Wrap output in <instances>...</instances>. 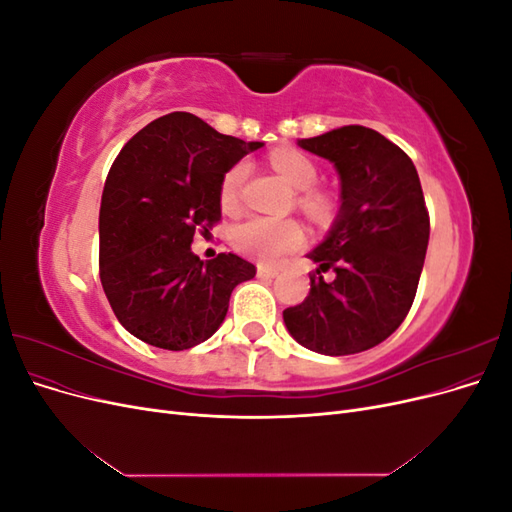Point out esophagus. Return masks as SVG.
<instances>
[{"label":"esophagus","mask_w":512,"mask_h":512,"mask_svg":"<svg viewBox=\"0 0 512 512\" xmlns=\"http://www.w3.org/2000/svg\"><path fill=\"white\" fill-rule=\"evenodd\" d=\"M256 273H258V277H277V269H273V267H265V265H258V269H256Z\"/></svg>","instance_id":"34e87169"}]
</instances>
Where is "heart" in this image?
<instances>
[{
    "label": "heart",
    "mask_w": 512,
    "mask_h": 512,
    "mask_svg": "<svg viewBox=\"0 0 512 512\" xmlns=\"http://www.w3.org/2000/svg\"><path fill=\"white\" fill-rule=\"evenodd\" d=\"M271 166L280 173L292 188H297L299 194V207L316 222H327L333 218L335 200L327 194L316 190L318 183V166L307 153L299 149H277L271 153ZM250 173V166L245 162H237L226 170L220 188V200L224 207H237L243 183ZM232 243L237 250L262 262V265H273L282 256L299 250L303 243V230L297 222L292 220H273V218H252L241 222L232 230Z\"/></svg>",
    "instance_id": "heart-1"
}]
</instances>
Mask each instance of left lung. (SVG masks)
Here are the masks:
<instances>
[{
  "instance_id": "8db88e82",
  "label": "left lung",
  "mask_w": 512,
  "mask_h": 512,
  "mask_svg": "<svg viewBox=\"0 0 512 512\" xmlns=\"http://www.w3.org/2000/svg\"><path fill=\"white\" fill-rule=\"evenodd\" d=\"M299 147L333 162L342 207L312 258L303 303L284 309L290 335L327 356L378 346L408 316L429 243V213L412 160L365 126H344ZM336 277L327 283L322 272Z\"/></svg>"
}]
</instances>
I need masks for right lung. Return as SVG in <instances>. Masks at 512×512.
Returning a JSON list of instances; mask_svg holds the SVG:
<instances>
[{"label": "right lung", "instance_id": "obj_1", "mask_svg": "<svg viewBox=\"0 0 512 512\" xmlns=\"http://www.w3.org/2000/svg\"><path fill=\"white\" fill-rule=\"evenodd\" d=\"M262 143L220 134L192 113H168L119 151L100 205V280L121 327L164 350L205 342L226 318L230 294L256 267L237 254L209 262L194 232L222 218L226 170Z\"/></svg>", "mask_w": 512, "mask_h": 512}]
</instances>
